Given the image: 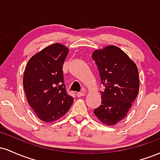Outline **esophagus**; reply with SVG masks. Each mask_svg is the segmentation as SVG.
I'll use <instances>...</instances> for the list:
<instances>
[{
    "mask_svg": "<svg viewBox=\"0 0 160 160\" xmlns=\"http://www.w3.org/2000/svg\"><path fill=\"white\" fill-rule=\"evenodd\" d=\"M83 95H85V91H82V92H78L77 93V96L79 97H81V96H83Z\"/></svg>",
    "mask_w": 160,
    "mask_h": 160,
    "instance_id": "34e87169",
    "label": "esophagus"
}]
</instances>
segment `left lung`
<instances>
[{
	"label": "left lung",
	"instance_id": "obj_1",
	"mask_svg": "<svg viewBox=\"0 0 160 160\" xmlns=\"http://www.w3.org/2000/svg\"><path fill=\"white\" fill-rule=\"evenodd\" d=\"M103 89L102 103L94 110L101 122L113 126L126 117L139 91L138 71L122 49L108 46L93 52Z\"/></svg>",
	"mask_w": 160,
	"mask_h": 160
}]
</instances>
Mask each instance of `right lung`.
I'll return each instance as SVG.
<instances>
[{
	"instance_id": "obj_1",
	"label": "right lung",
	"mask_w": 160,
	"mask_h": 160,
	"mask_svg": "<svg viewBox=\"0 0 160 160\" xmlns=\"http://www.w3.org/2000/svg\"><path fill=\"white\" fill-rule=\"evenodd\" d=\"M69 49L56 43L28 62L23 86L29 105L40 120L54 122L67 113L74 102L64 83L62 67Z\"/></svg>"
}]
</instances>
